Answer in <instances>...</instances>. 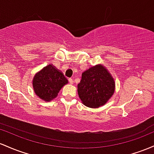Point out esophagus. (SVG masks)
Returning a JSON list of instances; mask_svg holds the SVG:
<instances>
[{"instance_id":"obj_1","label":"esophagus","mask_w":154,"mask_h":154,"mask_svg":"<svg viewBox=\"0 0 154 154\" xmlns=\"http://www.w3.org/2000/svg\"><path fill=\"white\" fill-rule=\"evenodd\" d=\"M69 82H70V84H73V83H74L73 79H69Z\"/></svg>"}]
</instances>
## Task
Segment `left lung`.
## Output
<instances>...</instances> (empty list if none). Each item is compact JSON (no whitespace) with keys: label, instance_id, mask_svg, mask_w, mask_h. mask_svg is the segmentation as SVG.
I'll use <instances>...</instances> for the list:
<instances>
[{"label":"left lung","instance_id":"obj_1","mask_svg":"<svg viewBox=\"0 0 154 154\" xmlns=\"http://www.w3.org/2000/svg\"><path fill=\"white\" fill-rule=\"evenodd\" d=\"M115 91L113 78L102 65L91 67L82 73L78 93L83 104L89 108L105 105Z\"/></svg>","mask_w":154,"mask_h":154}]
</instances>
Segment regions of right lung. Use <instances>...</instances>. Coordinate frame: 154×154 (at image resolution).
Masks as SVG:
<instances>
[{
    "instance_id": "right-lung-1",
    "label": "right lung",
    "mask_w": 154,
    "mask_h": 154,
    "mask_svg": "<svg viewBox=\"0 0 154 154\" xmlns=\"http://www.w3.org/2000/svg\"><path fill=\"white\" fill-rule=\"evenodd\" d=\"M68 82L63 72L49 64L35 74L32 86L36 95L44 101L49 102L57 96L61 88Z\"/></svg>"
}]
</instances>
